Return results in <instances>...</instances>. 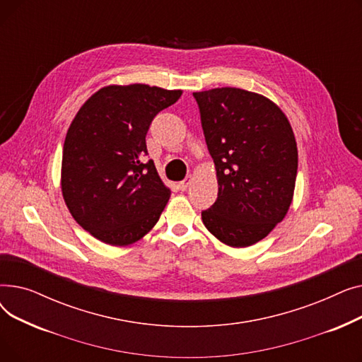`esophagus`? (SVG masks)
Masks as SVG:
<instances>
[{
	"label": "esophagus",
	"instance_id": "esophagus-1",
	"mask_svg": "<svg viewBox=\"0 0 362 362\" xmlns=\"http://www.w3.org/2000/svg\"><path fill=\"white\" fill-rule=\"evenodd\" d=\"M191 183H192V177L189 176V177H186L185 180H182V182H179V189L180 191H186V189L191 186Z\"/></svg>",
	"mask_w": 362,
	"mask_h": 362
}]
</instances>
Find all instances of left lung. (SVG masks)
Wrapping results in <instances>:
<instances>
[{
    "label": "left lung",
    "mask_w": 362,
    "mask_h": 362,
    "mask_svg": "<svg viewBox=\"0 0 362 362\" xmlns=\"http://www.w3.org/2000/svg\"><path fill=\"white\" fill-rule=\"evenodd\" d=\"M194 97L218 183L202 223L220 242L246 248L267 236L292 204L298 171L292 126L277 104L255 92L226 86Z\"/></svg>",
    "instance_id": "obj_1"
}]
</instances>
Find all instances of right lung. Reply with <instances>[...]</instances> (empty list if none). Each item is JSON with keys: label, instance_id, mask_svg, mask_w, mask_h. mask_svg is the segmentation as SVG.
I'll use <instances>...</instances> for the list:
<instances>
[{"label": "right lung", "instance_id": "obj_1", "mask_svg": "<svg viewBox=\"0 0 362 362\" xmlns=\"http://www.w3.org/2000/svg\"><path fill=\"white\" fill-rule=\"evenodd\" d=\"M180 89L108 85L76 114L66 135L62 192L73 218L98 240L126 246L154 227L170 198L148 156L146 132Z\"/></svg>", "mask_w": 362, "mask_h": 362}]
</instances>
